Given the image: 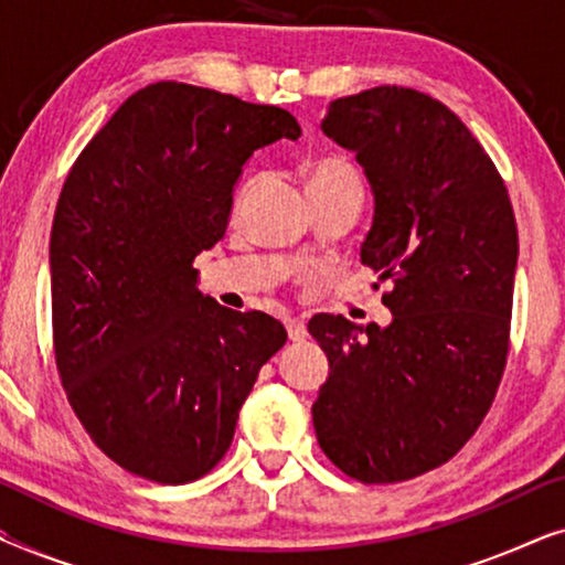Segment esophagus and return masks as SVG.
Listing matches in <instances>:
<instances>
[{
  "instance_id": "obj_1",
  "label": "esophagus",
  "mask_w": 565,
  "mask_h": 565,
  "mask_svg": "<svg viewBox=\"0 0 565 565\" xmlns=\"http://www.w3.org/2000/svg\"><path fill=\"white\" fill-rule=\"evenodd\" d=\"M285 329H288V337L292 339V342H303V339L308 337L306 321L303 319H296V316L285 319Z\"/></svg>"
}]
</instances>
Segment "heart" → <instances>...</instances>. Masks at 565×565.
Here are the masks:
<instances>
[{
    "instance_id": "obj_1",
    "label": "heart",
    "mask_w": 565,
    "mask_h": 565,
    "mask_svg": "<svg viewBox=\"0 0 565 565\" xmlns=\"http://www.w3.org/2000/svg\"><path fill=\"white\" fill-rule=\"evenodd\" d=\"M342 184H354L360 188L358 169L350 161L339 157H323L313 161L308 169V190H327V188H342Z\"/></svg>"
}]
</instances>
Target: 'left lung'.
I'll return each mask as SVG.
<instances>
[{
	"instance_id": "left-lung-1",
	"label": "left lung",
	"mask_w": 565,
	"mask_h": 565,
	"mask_svg": "<svg viewBox=\"0 0 565 565\" xmlns=\"http://www.w3.org/2000/svg\"><path fill=\"white\" fill-rule=\"evenodd\" d=\"M321 130L354 151L373 188L360 259L391 280L393 321H308L329 358L311 408L316 439L354 481H408L450 460L497 396L520 252L514 211L483 146L424 92L339 97Z\"/></svg>"
}]
</instances>
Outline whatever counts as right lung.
<instances>
[{
  "mask_svg": "<svg viewBox=\"0 0 565 565\" xmlns=\"http://www.w3.org/2000/svg\"><path fill=\"white\" fill-rule=\"evenodd\" d=\"M298 120L275 105L157 82L84 146L51 228L53 350L66 398L107 458L157 483L218 466L259 367L288 331L198 290L246 159Z\"/></svg>",
  "mask_w": 565,
  "mask_h": 565,
  "instance_id": "right-lung-1",
  "label": "right lung"
}]
</instances>
